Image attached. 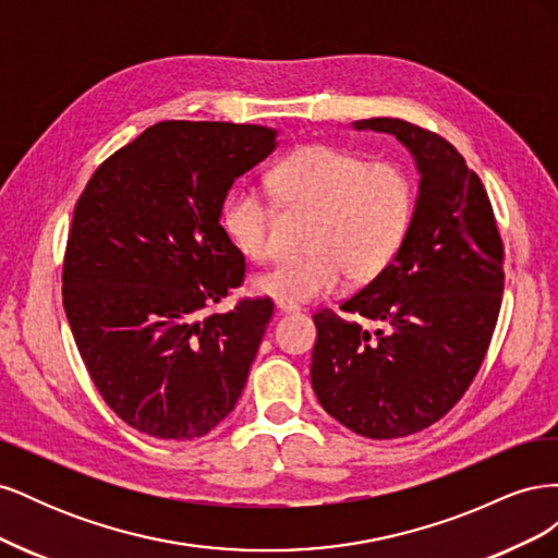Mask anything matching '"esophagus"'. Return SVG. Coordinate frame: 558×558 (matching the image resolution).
I'll return each instance as SVG.
<instances>
[{"label": "esophagus", "instance_id": "34e87169", "mask_svg": "<svg viewBox=\"0 0 558 558\" xmlns=\"http://www.w3.org/2000/svg\"><path fill=\"white\" fill-rule=\"evenodd\" d=\"M277 314H298L300 312V307L298 305H291V302H277Z\"/></svg>", "mask_w": 558, "mask_h": 558}]
</instances>
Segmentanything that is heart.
<instances>
[{"instance_id": "heart-1", "label": "heart", "mask_w": 558, "mask_h": 558, "mask_svg": "<svg viewBox=\"0 0 558 558\" xmlns=\"http://www.w3.org/2000/svg\"><path fill=\"white\" fill-rule=\"evenodd\" d=\"M283 209L314 214L305 260L277 263L253 279V291L277 302L307 305L328 298L347 275L373 281L393 263L408 234L414 191L396 162H367L330 144L302 146L269 172ZM275 207L251 185L232 189L221 207V228L248 260L272 253Z\"/></svg>"}]
</instances>
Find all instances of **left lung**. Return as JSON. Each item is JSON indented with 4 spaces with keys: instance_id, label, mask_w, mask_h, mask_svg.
I'll use <instances>...</instances> for the list:
<instances>
[{
    "instance_id": "8db88e82",
    "label": "left lung",
    "mask_w": 558,
    "mask_h": 558,
    "mask_svg": "<svg viewBox=\"0 0 558 558\" xmlns=\"http://www.w3.org/2000/svg\"><path fill=\"white\" fill-rule=\"evenodd\" d=\"M351 128L393 134L418 195L393 263L340 307L377 328L314 314L312 386L342 426L393 440L440 421L475 379L500 312L502 242L480 177L440 134L400 118Z\"/></svg>"
}]
</instances>
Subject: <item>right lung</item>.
<instances>
[{
  "label": "right lung",
  "instance_id": "right-lung-1",
  "mask_svg": "<svg viewBox=\"0 0 558 558\" xmlns=\"http://www.w3.org/2000/svg\"><path fill=\"white\" fill-rule=\"evenodd\" d=\"M275 148L272 128L162 121L99 165L76 202L64 314L97 391L134 430L195 440L242 396L272 300L205 310L246 269L223 199Z\"/></svg>",
  "mask_w": 558,
  "mask_h": 558
}]
</instances>
